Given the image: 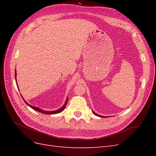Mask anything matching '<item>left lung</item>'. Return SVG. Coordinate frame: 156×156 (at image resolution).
Returning <instances> with one entry per match:
<instances>
[{
    "instance_id": "8db88e82",
    "label": "left lung",
    "mask_w": 156,
    "mask_h": 156,
    "mask_svg": "<svg viewBox=\"0 0 156 156\" xmlns=\"http://www.w3.org/2000/svg\"><path fill=\"white\" fill-rule=\"evenodd\" d=\"M92 112L94 113V115H95L96 116H99V117H101V118H104L105 116H101V115H98V114H96V112H94L93 111H92Z\"/></svg>"
}]
</instances>
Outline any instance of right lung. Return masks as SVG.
<instances>
[{"label": "right lung", "instance_id": "1", "mask_svg": "<svg viewBox=\"0 0 156 156\" xmlns=\"http://www.w3.org/2000/svg\"><path fill=\"white\" fill-rule=\"evenodd\" d=\"M16 75H17V73H16V69L15 70V77H16V81L17 82V80H16ZM16 84H17V83H16ZM23 98V97H22ZM23 100H24V101L27 103V105H29L30 107H31L32 108H33V109L34 110H36V111H38V112H41V113H44V114H47V115H54V114H57V113H59V112H62L64 108H65V107H66V104H67V103H68V98H67V99H66V101H65V103H64V104L60 108H58V109H57V110H55V111H44V110H43V109H41V108H39V107H35V106H32V105H29V103H28L25 100H24V98H23Z\"/></svg>", "mask_w": 156, "mask_h": 156}]
</instances>
